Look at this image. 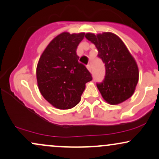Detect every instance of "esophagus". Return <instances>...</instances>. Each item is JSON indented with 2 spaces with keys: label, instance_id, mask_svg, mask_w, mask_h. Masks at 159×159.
I'll list each match as a JSON object with an SVG mask.
<instances>
[{
  "label": "esophagus",
  "instance_id": "1",
  "mask_svg": "<svg viewBox=\"0 0 159 159\" xmlns=\"http://www.w3.org/2000/svg\"><path fill=\"white\" fill-rule=\"evenodd\" d=\"M86 68H87V69L88 70H89V71H91V65H88L87 66H86Z\"/></svg>",
  "mask_w": 159,
  "mask_h": 159
}]
</instances>
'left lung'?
<instances>
[{
    "instance_id": "1",
    "label": "left lung",
    "mask_w": 159,
    "mask_h": 159,
    "mask_svg": "<svg viewBox=\"0 0 159 159\" xmlns=\"http://www.w3.org/2000/svg\"><path fill=\"white\" fill-rule=\"evenodd\" d=\"M85 36L94 44L98 57L105 63V79L97 84L102 98L111 105L124 102L133 94L139 82V67L134 57L115 33H88Z\"/></svg>"
}]
</instances>
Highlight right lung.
Here are the masks:
<instances>
[{
  "label": "right lung",
  "instance_id": "right-lung-1",
  "mask_svg": "<svg viewBox=\"0 0 159 159\" xmlns=\"http://www.w3.org/2000/svg\"><path fill=\"white\" fill-rule=\"evenodd\" d=\"M85 33H61L49 43L39 59L36 68L38 87L44 98L59 109L77 105L92 80L85 66L78 61V44Z\"/></svg>",
  "mask_w": 159,
  "mask_h": 159
}]
</instances>
